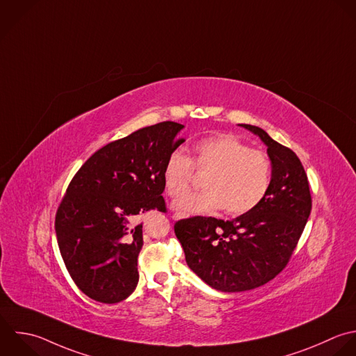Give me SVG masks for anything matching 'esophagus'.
<instances>
[{"instance_id": "1", "label": "esophagus", "mask_w": 356, "mask_h": 356, "mask_svg": "<svg viewBox=\"0 0 356 356\" xmlns=\"http://www.w3.org/2000/svg\"><path fill=\"white\" fill-rule=\"evenodd\" d=\"M180 218H181L180 213H173V215H172V219H175V220H177V219H180Z\"/></svg>"}]
</instances>
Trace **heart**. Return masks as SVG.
Here are the masks:
<instances>
[{
    "mask_svg": "<svg viewBox=\"0 0 356 356\" xmlns=\"http://www.w3.org/2000/svg\"><path fill=\"white\" fill-rule=\"evenodd\" d=\"M194 170L205 175V190L188 193L173 207L183 215L209 213L223 208L225 213L240 216L254 211L268 195L272 184L269 156L251 149L232 134H216L198 140L188 158L172 152L163 166V186L170 197L186 193L194 181Z\"/></svg>",
    "mask_w": 356,
    "mask_h": 356,
    "instance_id": "obj_1",
    "label": "heart"
}]
</instances>
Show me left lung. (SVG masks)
I'll return each instance as SVG.
<instances>
[{
    "mask_svg": "<svg viewBox=\"0 0 356 356\" xmlns=\"http://www.w3.org/2000/svg\"><path fill=\"white\" fill-rule=\"evenodd\" d=\"M241 126L268 147L272 184L265 200L233 220L193 216L175 225L188 268L223 293L252 290L275 279L290 262L312 209L308 176L296 152L258 126Z\"/></svg>",
    "mask_w": 356,
    "mask_h": 356,
    "instance_id": "left-lung-1",
    "label": "left lung"
}]
</instances>
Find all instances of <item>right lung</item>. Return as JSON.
Instances as JSON below:
<instances>
[{"label": "right lung", "mask_w": 356, "mask_h": 356, "mask_svg": "<svg viewBox=\"0 0 356 356\" xmlns=\"http://www.w3.org/2000/svg\"><path fill=\"white\" fill-rule=\"evenodd\" d=\"M176 122L143 127L94 152L70 180L55 232L65 266L87 297L102 304L126 300L138 282L147 211L165 212L163 166L184 143Z\"/></svg>", "instance_id": "right-lung-1"}]
</instances>
